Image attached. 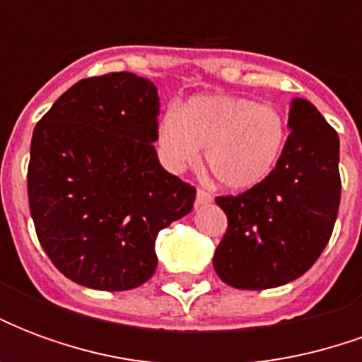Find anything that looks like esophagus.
Wrapping results in <instances>:
<instances>
[{
    "mask_svg": "<svg viewBox=\"0 0 362 362\" xmlns=\"http://www.w3.org/2000/svg\"><path fill=\"white\" fill-rule=\"evenodd\" d=\"M213 202V197L209 192H205V189H197V194H196V205H207V204H211Z\"/></svg>",
    "mask_w": 362,
    "mask_h": 362,
    "instance_id": "esophagus-1",
    "label": "esophagus"
}]
</instances>
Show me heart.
<instances>
[{
  "instance_id": "1",
  "label": "heart",
  "mask_w": 362,
  "mask_h": 362,
  "mask_svg": "<svg viewBox=\"0 0 362 362\" xmlns=\"http://www.w3.org/2000/svg\"><path fill=\"white\" fill-rule=\"evenodd\" d=\"M287 135L283 114L269 104L207 95L163 114L157 143L168 168L184 170L205 149V166L223 188L250 189L272 176Z\"/></svg>"
}]
</instances>
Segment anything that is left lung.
Wrapping results in <instances>:
<instances>
[{
	"label": "left lung",
	"mask_w": 362,
	"mask_h": 362,
	"mask_svg": "<svg viewBox=\"0 0 362 362\" xmlns=\"http://www.w3.org/2000/svg\"><path fill=\"white\" fill-rule=\"evenodd\" d=\"M291 134L266 182L215 202L227 233L213 256L221 279L236 288H273L314 266L334 230L339 199V137L318 108L295 98Z\"/></svg>",
	"instance_id": "obj_1"
}]
</instances>
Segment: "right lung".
I'll list each match as a JSON object with an SVG mask.
<instances>
[{
	"label": "right lung",
	"mask_w": 362,
	"mask_h": 362,
	"mask_svg": "<svg viewBox=\"0 0 362 362\" xmlns=\"http://www.w3.org/2000/svg\"><path fill=\"white\" fill-rule=\"evenodd\" d=\"M157 87L127 71L75 83L36 124L27 189L36 236L67 279L127 291L155 273L160 228L196 188L157 158Z\"/></svg>",
	"instance_id": "right-lung-1"
}]
</instances>
